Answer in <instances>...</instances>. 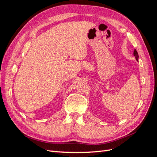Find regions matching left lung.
<instances>
[{"label":"left lung","mask_w":157,"mask_h":157,"mask_svg":"<svg viewBox=\"0 0 157 157\" xmlns=\"http://www.w3.org/2000/svg\"><path fill=\"white\" fill-rule=\"evenodd\" d=\"M134 56L136 57V60H137V61H138L139 56H138V54H137V52L136 51V49H135V50H134Z\"/></svg>","instance_id":"left-lung-1"}]
</instances>
